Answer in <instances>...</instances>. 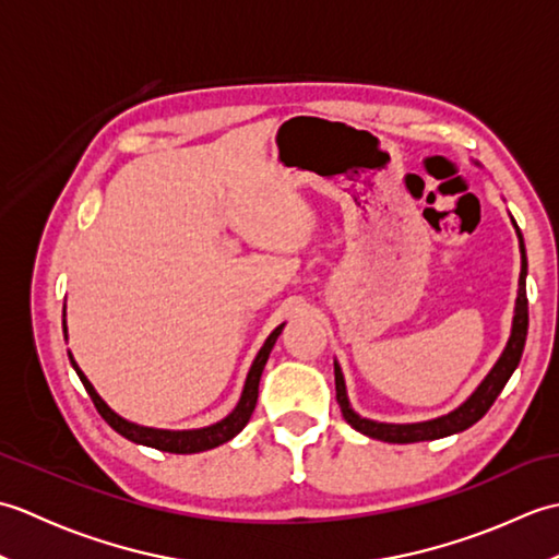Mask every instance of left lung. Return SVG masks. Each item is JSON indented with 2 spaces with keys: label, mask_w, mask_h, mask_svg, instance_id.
Here are the masks:
<instances>
[{
  "label": "left lung",
  "mask_w": 559,
  "mask_h": 559,
  "mask_svg": "<svg viewBox=\"0 0 559 559\" xmlns=\"http://www.w3.org/2000/svg\"><path fill=\"white\" fill-rule=\"evenodd\" d=\"M478 165V163H476ZM516 237H519V249H521V273H519V293H516V305H514V319H512V334H509L507 346L502 350L500 358L492 365V370L483 377V382L473 389V394L456 406L454 411H449L447 415H439V418L432 420H423V423H377L370 418H362L360 413H355L350 401H348V391H346V379H343L341 365L334 360V377H336V401L341 406L343 418L353 427L367 437L379 439V442H389V444H411V442H430V439H442L449 435H456L468 430L471 425H476L485 413L490 411L495 399L500 396V391L509 382V377L514 374L516 365L521 360V353H524V343L528 334V300H526V273H528V261H526V247H524V237H521V230L516 221L512 218Z\"/></svg>",
  "instance_id": "1"
}]
</instances>
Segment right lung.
<instances>
[{
    "instance_id": "right-lung-1",
    "label": "right lung",
    "mask_w": 559,
    "mask_h": 559,
    "mask_svg": "<svg viewBox=\"0 0 559 559\" xmlns=\"http://www.w3.org/2000/svg\"><path fill=\"white\" fill-rule=\"evenodd\" d=\"M283 326H286V322L273 329L269 338L264 341V346L259 348L257 358H254L252 367H249V372H247L242 394H240V401H237V406L228 415H225L223 420L206 425V427H197V430H158V427L136 425L132 420L122 418V415H117L108 406V403L100 399L96 386H93L88 382V377L81 372V367L76 365L74 355H71V353H69V360H71V367L76 370L81 384L86 386L88 396L93 399V403H96V408L103 415V420L108 423L115 432H120L122 437H127L129 442L153 447V449H160V451H170V454H197V451H206V449L230 442L235 435L242 432V427L249 423V418H252L254 406H257V396H259V379H261V372H264V365L269 360L271 348L276 346V338L281 336ZM62 329H64V338H67V305H64V312H62Z\"/></svg>"
}]
</instances>
